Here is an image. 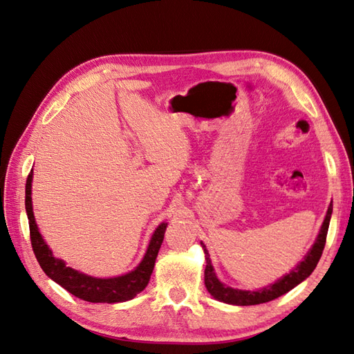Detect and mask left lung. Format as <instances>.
<instances>
[{
    "mask_svg": "<svg viewBox=\"0 0 354 354\" xmlns=\"http://www.w3.org/2000/svg\"><path fill=\"white\" fill-rule=\"evenodd\" d=\"M330 214H332V204H330L329 209H327V214L324 218L322 230H320V232H318V237L315 240V243L311 248V251H309L308 255L305 257V260L301 261L300 264H297L295 270H291L288 274H286V277L281 278L279 281L272 283V286H269V287H264V288L257 290V291L236 290V288L223 286V283L216 278V274H214L209 251H207L205 246L201 243L203 248H204V254H205L204 283H205L207 291H209L214 299H218L221 301H225V304L239 305V306L260 305V304H266V301H270L273 299H278L282 295H286V292H288L290 290H292L296 286H299L301 281H305L309 277V274L314 272L318 261H320L323 249H324V245H326L327 230H329Z\"/></svg>",
    "mask_w": 354,
    "mask_h": 354,
    "instance_id": "obj_1",
    "label": "left lung"
}]
</instances>
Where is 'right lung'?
<instances>
[{
  "mask_svg": "<svg viewBox=\"0 0 354 354\" xmlns=\"http://www.w3.org/2000/svg\"><path fill=\"white\" fill-rule=\"evenodd\" d=\"M31 182L32 171L28 174L27 185H25V209H27L28 214L31 246L43 272L50 279L59 283V286L75 297L82 299L85 301H91V304H117V301L131 300L138 292H141L147 287L168 223H160L156 231H154L147 252H145L142 261L135 270L117 278H91L87 277V274L73 270L72 267H67L63 260L55 258L53 255V251L45 243V240L41 239L32 214Z\"/></svg>",
  "mask_w": 354,
  "mask_h": 354,
  "instance_id": "1",
  "label": "right lung"
}]
</instances>
